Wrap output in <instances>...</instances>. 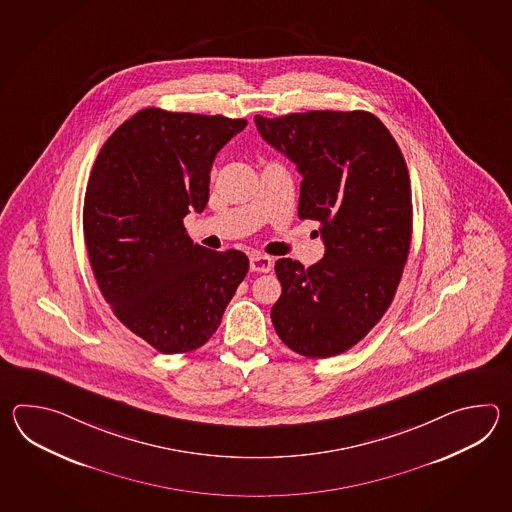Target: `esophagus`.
I'll list each match as a JSON object with an SVG mask.
<instances>
[{
  "instance_id": "obj_1",
  "label": "esophagus",
  "mask_w": 512,
  "mask_h": 512,
  "mask_svg": "<svg viewBox=\"0 0 512 512\" xmlns=\"http://www.w3.org/2000/svg\"><path fill=\"white\" fill-rule=\"evenodd\" d=\"M274 260L271 256H265V254H252L251 256V271L254 272H271Z\"/></svg>"
}]
</instances>
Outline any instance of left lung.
<instances>
[{
    "label": "left lung",
    "instance_id": "8db88e82",
    "mask_svg": "<svg viewBox=\"0 0 512 512\" xmlns=\"http://www.w3.org/2000/svg\"><path fill=\"white\" fill-rule=\"evenodd\" d=\"M261 137L302 174L300 219H315L324 258H282L272 326L309 357L340 355L370 333L392 304L412 241V188L392 133L368 111L256 115Z\"/></svg>",
    "mask_w": 512,
    "mask_h": 512
}]
</instances>
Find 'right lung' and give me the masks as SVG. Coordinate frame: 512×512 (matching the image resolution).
Masks as SVG:
<instances>
[{"label":"right lung","mask_w":512,"mask_h":512,"mask_svg":"<svg viewBox=\"0 0 512 512\" xmlns=\"http://www.w3.org/2000/svg\"><path fill=\"white\" fill-rule=\"evenodd\" d=\"M247 126L221 115L141 109L98 152L84 240L111 311L161 353L201 348L249 271L240 251L190 240L183 219L208 203L219 150Z\"/></svg>","instance_id":"1"}]
</instances>
